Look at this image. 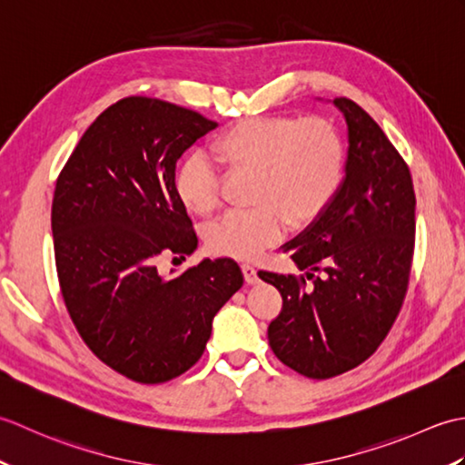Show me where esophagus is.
Masks as SVG:
<instances>
[{
	"mask_svg": "<svg viewBox=\"0 0 465 465\" xmlns=\"http://www.w3.org/2000/svg\"><path fill=\"white\" fill-rule=\"evenodd\" d=\"M242 272H243V278H245V282H248L250 285H255V283L260 282V278H258V270H255L252 263H242Z\"/></svg>",
	"mask_w": 465,
	"mask_h": 465,
	"instance_id": "1",
	"label": "esophagus"
}]
</instances>
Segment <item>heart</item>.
I'll return each mask as SVG.
<instances>
[{"instance_id": "obj_1", "label": "heart", "mask_w": 465, "mask_h": 465, "mask_svg": "<svg viewBox=\"0 0 465 465\" xmlns=\"http://www.w3.org/2000/svg\"><path fill=\"white\" fill-rule=\"evenodd\" d=\"M212 153L227 167L255 173V205L227 212L207 232L213 252L238 260L258 258L282 238L288 220L295 225L315 220L343 180V137L323 117H245L217 134ZM175 193L195 215L215 210L220 195L210 157H185L175 173Z\"/></svg>"}]
</instances>
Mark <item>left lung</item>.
<instances>
[{
    "mask_svg": "<svg viewBox=\"0 0 465 465\" xmlns=\"http://www.w3.org/2000/svg\"><path fill=\"white\" fill-rule=\"evenodd\" d=\"M331 104L348 125L341 185L323 213L282 245L312 285L258 273L283 300L268 328L273 353L312 380L353 370L380 348L408 290L416 235L406 162L358 104Z\"/></svg>",
    "mask_w": 465,
    "mask_h": 465,
    "instance_id": "8db88e82",
    "label": "left lung"
}]
</instances>
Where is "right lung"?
Here are the masks:
<instances>
[{
    "label": "right lung",
    "instance_id": "obj_1",
    "mask_svg": "<svg viewBox=\"0 0 465 465\" xmlns=\"http://www.w3.org/2000/svg\"><path fill=\"white\" fill-rule=\"evenodd\" d=\"M215 127L175 104L125 97L97 115L57 177L52 233L67 312L87 348L134 381L190 370L215 313L243 285L227 258L173 278L157 268L162 253L197 248L175 163Z\"/></svg>",
    "mask_w": 465,
    "mask_h": 465
}]
</instances>
